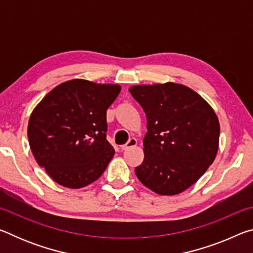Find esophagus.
<instances>
[{
    "mask_svg": "<svg viewBox=\"0 0 253 253\" xmlns=\"http://www.w3.org/2000/svg\"><path fill=\"white\" fill-rule=\"evenodd\" d=\"M136 145H137V139L136 138H130L125 145H123L122 151H127V149L134 147V146H136Z\"/></svg>",
    "mask_w": 253,
    "mask_h": 253,
    "instance_id": "obj_1",
    "label": "esophagus"
}]
</instances>
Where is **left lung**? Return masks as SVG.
Listing matches in <instances>:
<instances>
[{
	"label": "left lung",
	"instance_id": "8db88e82",
	"mask_svg": "<svg viewBox=\"0 0 253 253\" xmlns=\"http://www.w3.org/2000/svg\"><path fill=\"white\" fill-rule=\"evenodd\" d=\"M147 121L144 161L136 176L157 194L185 191L205 173L216 156L220 125L202 97L186 85H134L129 88Z\"/></svg>",
	"mask_w": 253,
	"mask_h": 253
}]
</instances>
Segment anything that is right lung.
Wrapping results in <instances>:
<instances>
[{"instance_id": "right-lung-1", "label": "right lung", "mask_w": 253, "mask_h": 253, "mask_svg": "<svg viewBox=\"0 0 253 253\" xmlns=\"http://www.w3.org/2000/svg\"><path fill=\"white\" fill-rule=\"evenodd\" d=\"M118 84L66 81L40 101L29 119V144L36 161L54 182L80 188L104 173L115 151L106 139V111Z\"/></svg>"}]
</instances>
